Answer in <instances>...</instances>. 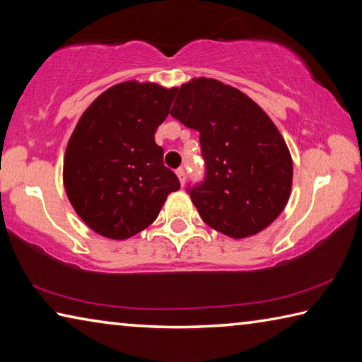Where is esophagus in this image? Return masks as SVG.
I'll return each mask as SVG.
<instances>
[{"label": "esophagus", "mask_w": 362, "mask_h": 362, "mask_svg": "<svg viewBox=\"0 0 362 362\" xmlns=\"http://www.w3.org/2000/svg\"><path fill=\"white\" fill-rule=\"evenodd\" d=\"M175 174H177V177H179V180H180L182 185H185V182H187V174H185V169H183V168H179V169L175 170Z\"/></svg>", "instance_id": "1"}]
</instances>
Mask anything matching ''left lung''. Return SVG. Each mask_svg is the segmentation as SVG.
Wrapping results in <instances>:
<instances>
[{"mask_svg": "<svg viewBox=\"0 0 362 362\" xmlns=\"http://www.w3.org/2000/svg\"><path fill=\"white\" fill-rule=\"evenodd\" d=\"M170 115L199 132L204 180L187 188L201 218L223 235H257L287 204L292 158L268 115L246 94L199 78L175 89Z\"/></svg>", "mask_w": 362, "mask_h": 362, "instance_id": "left-lung-1", "label": "left lung"}]
</instances>
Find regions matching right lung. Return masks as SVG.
<instances>
[{
    "instance_id": "1",
    "label": "right lung",
    "mask_w": 362,
    "mask_h": 362,
    "mask_svg": "<svg viewBox=\"0 0 362 362\" xmlns=\"http://www.w3.org/2000/svg\"><path fill=\"white\" fill-rule=\"evenodd\" d=\"M175 88L126 81L90 103L69 140L64 185L84 223L110 240H127L155 222L180 188L155 142Z\"/></svg>"
}]
</instances>
